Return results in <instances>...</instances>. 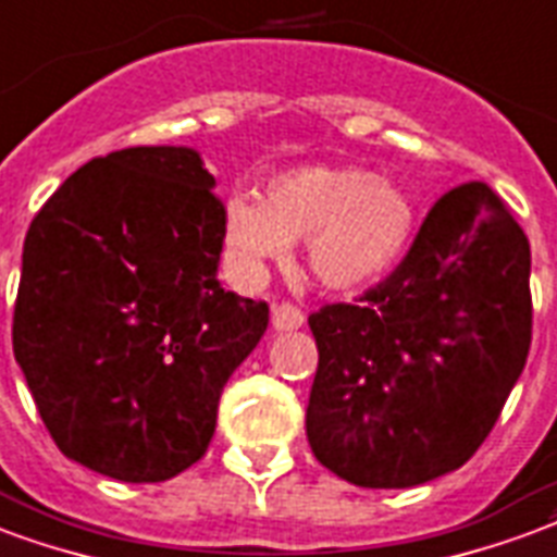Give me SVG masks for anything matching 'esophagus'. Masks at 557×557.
Wrapping results in <instances>:
<instances>
[{"mask_svg": "<svg viewBox=\"0 0 557 557\" xmlns=\"http://www.w3.org/2000/svg\"><path fill=\"white\" fill-rule=\"evenodd\" d=\"M273 329L275 332H296V329H302L305 323V313L296 308V305H273Z\"/></svg>", "mask_w": 557, "mask_h": 557, "instance_id": "1", "label": "esophagus"}]
</instances>
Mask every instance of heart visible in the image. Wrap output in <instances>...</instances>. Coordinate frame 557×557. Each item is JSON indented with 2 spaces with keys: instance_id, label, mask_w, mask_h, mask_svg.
<instances>
[{
  "instance_id": "b5f03b06",
  "label": "heart",
  "mask_w": 557,
  "mask_h": 557,
  "mask_svg": "<svg viewBox=\"0 0 557 557\" xmlns=\"http://www.w3.org/2000/svg\"><path fill=\"white\" fill-rule=\"evenodd\" d=\"M411 196L361 166L305 164L263 184L258 202L225 205L223 237L246 273L282 261L305 240L308 270L325 290L355 294L384 282L411 249Z\"/></svg>"
}]
</instances>
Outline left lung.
Masks as SVG:
<instances>
[{
  "label": "left lung",
  "instance_id": "left-lung-1",
  "mask_svg": "<svg viewBox=\"0 0 557 557\" xmlns=\"http://www.w3.org/2000/svg\"><path fill=\"white\" fill-rule=\"evenodd\" d=\"M529 237L487 184L443 196L379 287L308 317L317 461L384 491L470 461L529 358Z\"/></svg>",
  "mask_w": 557,
  "mask_h": 557
}]
</instances>
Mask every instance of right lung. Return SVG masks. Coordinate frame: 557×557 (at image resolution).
Listing matches in <instances>:
<instances>
[{
  "label": "right lung",
  "instance_id": "1",
  "mask_svg": "<svg viewBox=\"0 0 557 557\" xmlns=\"http://www.w3.org/2000/svg\"><path fill=\"white\" fill-rule=\"evenodd\" d=\"M214 187L190 146H132L75 170L25 234L14 358L58 449L116 482L202 458L270 323L216 282Z\"/></svg>",
  "mask_w": 557,
  "mask_h": 557
}]
</instances>
